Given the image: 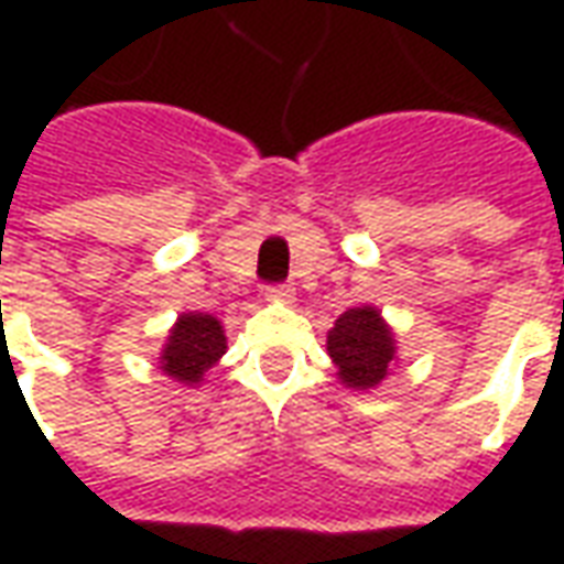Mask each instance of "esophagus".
<instances>
[{
	"label": "esophagus",
	"mask_w": 564,
	"mask_h": 564,
	"mask_svg": "<svg viewBox=\"0 0 564 564\" xmlns=\"http://www.w3.org/2000/svg\"><path fill=\"white\" fill-rule=\"evenodd\" d=\"M293 295L295 293L290 286H269V290H265V302H271V305H290Z\"/></svg>",
	"instance_id": "obj_1"
}]
</instances>
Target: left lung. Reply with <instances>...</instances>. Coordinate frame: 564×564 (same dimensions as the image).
I'll return each instance as SVG.
<instances>
[{
	"instance_id": "obj_1",
	"label": "left lung",
	"mask_w": 564,
	"mask_h": 564,
	"mask_svg": "<svg viewBox=\"0 0 564 564\" xmlns=\"http://www.w3.org/2000/svg\"><path fill=\"white\" fill-rule=\"evenodd\" d=\"M326 350L347 390H378L399 362L395 332L375 305L347 307L326 335Z\"/></svg>"
}]
</instances>
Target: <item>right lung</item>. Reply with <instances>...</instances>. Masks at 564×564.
<instances>
[{
	"instance_id": "add662e5",
	"label": "right lung",
	"mask_w": 564,
	"mask_h": 564,
	"mask_svg": "<svg viewBox=\"0 0 564 564\" xmlns=\"http://www.w3.org/2000/svg\"><path fill=\"white\" fill-rule=\"evenodd\" d=\"M226 354V329L214 314L184 311L174 319L169 338L160 350V368L165 378L184 387H198L205 371L214 368Z\"/></svg>"
}]
</instances>
